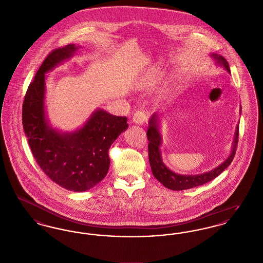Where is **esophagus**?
<instances>
[{"label": "esophagus", "instance_id": "34e87169", "mask_svg": "<svg viewBox=\"0 0 263 263\" xmlns=\"http://www.w3.org/2000/svg\"><path fill=\"white\" fill-rule=\"evenodd\" d=\"M147 120H148V114L144 110H139L137 112H135V114L133 115V118H132L133 123L138 124V125L144 124L145 122H147Z\"/></svg>", "mask_w": 263, "mask_h": 263}]
</instances>
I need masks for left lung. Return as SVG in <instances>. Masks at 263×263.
<instances>
[{
	"mask_svg": "<svg viewBox=\"0 0 263 263\" xmlns=\"http://www.w3.org/2000/svg\"><path fill=\"white\" fill-rule=\"evenodd\" d=\"M213 59L217 63V65L223 66L226 70L231 73L229 63L227 62L225 58L218 54H211ZM239 111H241V106L239 107ZM160 115L157 113H154L151 116L149 120V127L147 131V137H148V150H149V162H150L152 173L154 176L168 189L172 190H185L190 188L196 187L202 185L204 183H207L211 181L215 177L221 175L226 168L231 164L236 151L238 147V127L237 125L235 138L233 142L232 152L228 159L225 160L221 164H219L217 167H215L212 171L200 174V175H179L175 174V172L171 171L163 162L162 153L160 150V147L162 145V134L160 132Z\"/></svg>",
	"mask_w": 263,
	"mask_h": 263,
	"instance_id": "1",
	"label": "left lung"
}]
</instances>
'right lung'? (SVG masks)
<instances>
[{
    "label": "right lung",
    "instance_id": "add662e5",
    "mask_svg": "<svg viewBox=\"0 0 263 263\" xmlns=\"http://www.w3.org/2000/svg\"><path fill=\"white\" fill-rule=\"evenodd\" d=\"M78 48L69 44L45 58L26 90L23 125L32 155L44 174L61 187L83 192L105 177L110 164L108 150L128 124L124 116L99 108L73 132H61L50 125L44 103L45 74L73 57Z\"/></svg>",
    "mask_w": 263,
    "mask_h": 263
}]
</instances>
